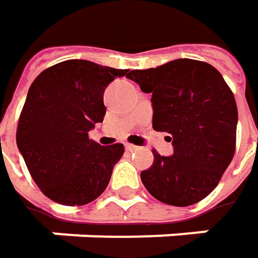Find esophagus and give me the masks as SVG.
<instances>
[{"label": "esophagus", "instance_id": "obj_1", "mask_svg": "<svg viewBox=\"0 0 258 258\" xmlns=\"http://www.w3.org/2000/svg\"><path fill=\"white\" fill-rule=\"evenodd\" d=\"M124 148H126L127 151H137V150H138V147H137V145H132V144H126L124 145Z\"/></svg>", "mask_w": 258, "mask_h": 258}]
</instances>
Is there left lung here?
<instances>
[{
  "label": "left lung",
  "instance_id": "1",
  "mask_svg": "<svg viewBox=\"0 0 258 258\" xmlns=\"http://www.w3.org/2000/svg\"><path fill=\"white\" fill-rule=\"evenodd\" d=\"M151 93L153 129L166 132L172 156L153 151L141 181L157 201L188 207L205 199L230 165L238 108L223 76L207 62L175 59L126 76Z\"/></svg>",
  "mask_w": 258,
  "mask_h": 258
}]
</instances>
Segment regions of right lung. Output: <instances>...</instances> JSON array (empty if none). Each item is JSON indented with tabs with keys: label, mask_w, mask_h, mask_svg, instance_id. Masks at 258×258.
I'll list each match as a JSON object with an SVG mask.
<instances>
[{
	"label": "right lung",
	"mask_w": 258,
	"mask_h": 258,
	"mask_svg": "<svg viewBox=\"0 0 258 258\" xmlns=\"http://www.w3.org/2000/svg\"><path fill=\"white\" fill-rule=\"evenodd\" d=\"M129 70L71 59L44 70L31 84L17 124V148L48 199L74 207L108 185L123 144L102 147L89 131L104 120L105 87Z\"/></svg>",
	"instance_id": "1"
}]
</instances>
